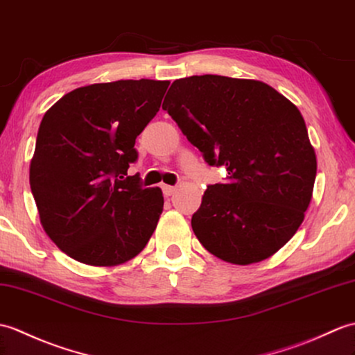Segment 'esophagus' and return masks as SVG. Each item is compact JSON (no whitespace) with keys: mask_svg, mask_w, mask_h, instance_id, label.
I'll return each instance as SVG.
<instances>
[{"mask_svg":"<svg viewBox=\"0 0 355 355\" xmlns=\"http://www.w3.org/2000/svg\"><path fill=\"white\" fill-rule=\"evenodd\" d=\"M162 191H163V193L166 195V196H171L172 193H174L175 191H177V187L175 186H168V184H162Z\"/></svg>","mask_w":355,"mask_h":355,"instance_id":"obj_1","label":"esophagus"}]
</instances>
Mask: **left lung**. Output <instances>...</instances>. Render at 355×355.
Wrapping results in <instances>:
<instances>
[{
	"label": "left lung",
	"instance_id": "obj_1",
	"mask_svg": "<svg viewBox=\"0 0 355 355\" xmlns=\"http://www.w3.org/2000/svg\"><path fill=\"white\" fill-rule=\"evenodd\" d=\"M210 166H225L192 216L198 241L234 265L270 257L304 220L316 155L301 112L257 80L192 76L175 80L163 101Z\"/></svg>",
	"mask_w": 355,
	"mask_h": 355
}]
</instances>
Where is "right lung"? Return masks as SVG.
<instances>
[{"instance_id": "1", "label": "right lung", "mask_w": 355, "mask_h": 355, "mask_svg": "<svg viewBox=\"0 0 355 355\" xmlns=\"http://www.w3.org/2000/svg\"><path fill=\"white\" fill-rule=\"evenodd\" d=\"M169 81L119 80L66 94L40 122L30 187L40 224L71 259L116 266L142 251L163 211L159 187L127 175L136 137Z\"/></svg>"}]
</instances>
